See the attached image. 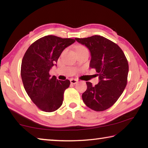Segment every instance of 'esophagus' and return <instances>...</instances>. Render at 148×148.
I'll use <instances>...</instances> for the list:
<instances>
[{"instance_id": "34e87169", "label": "esophagus", "mask_w": 148, "mask_h": 148, "mask_svg": "<svg viewBox=\"0 0 148 148\" xmlns=\"http://www.w3.org/2000/svg\"><path fill=\"white\" fill-rule=\"evenodd\" d=\"M70 81H71V83L72 84H76L77 83V82H78L76 79H71V80H70Z\"/></svg>"}]
</instances>
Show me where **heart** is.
I'll use <instances>...</instances> for the list:
<instances>
[{"mask_svg":"<svg viewBox=\"0 0 148 148\" xmlns=\"http://www.w3.org/2000/svg\"><path fill=\"white\" fill-rule=\"evenodd\" d=\"M84 48H86V47H85L84 46H78L76 47V51H77V50H79V49H84Z\"/></svg>","mask_w":148,"mask_h":148,"instance_id":"1","label":"heart"}]
</instances>
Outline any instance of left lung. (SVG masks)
Instances as JSON below:
<instances>
[{"label": "left lung", "mask_w": 148, "mask_h": 148, "mask_svg": "<svg viewBox=\"0 0 148 148\" xmlns=\"http://www.w3.org/2000/svg\"><path fill=\"white\" fill-rule=\"evenodd\" d=\"M91 52L89 66L99 76L98 84L87 82V90L82 94L84 103L97 112L108 109L115 104L127 84L129 64L118 45L99 35L75 38Z\"/></svg>", "instance_id": "8db88e82"}]
</instances>
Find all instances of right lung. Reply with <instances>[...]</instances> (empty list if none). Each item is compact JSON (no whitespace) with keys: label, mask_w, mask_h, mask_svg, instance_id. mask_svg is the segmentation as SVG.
Masks as SVG:
<instances>
[{"label":"right lung","mask_w":148,"mask_h":148,"mask_svg":"<svg viewBox=\"0 0 148 148\" xmlns=\"http://www.w3.org/2000/svg\"><path fill=\"white\" fill-rule=\"evenodd\" d=\"M76 41L48 35L32 43L22 59L21 76L24 88L32 101L44 112H52L62 104L64 91L70 86L64 81L51 77L49 70L55 65L62 51Z\"/></svg>","instance_id":"right-lung-1"}]
</instances>
